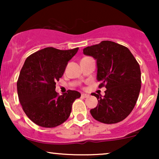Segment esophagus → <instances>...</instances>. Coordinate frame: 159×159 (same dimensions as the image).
<instances>
[{"label":"esophagus","instance_id":"1","mask_svg":"<svg viewBox=\"0 0 159 159\" xmlns=\"http://www.w3.org/2000/svg\"><path fill=\"white\" fill-rule=\"evenodd\" d=\"M81 96L84 98H87L90 96V95L87 94V93H81Z\"/></svg>","mask_w":159,"mask_h":159}]
</instances>
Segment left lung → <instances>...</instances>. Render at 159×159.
Instances as JSON below:
<instances>
[{"label":"left lung","mask_w":159,"mask_h":159,"mask_svg":"<svg viewBox=\"0 0 159 159\" xmlns=\"http://www.w3.org/2000/svg\"><path fill=\"white\" fill-rule=\"evenodd\" d=\"M97 63L98 87H105V95L93 93L98 105L90 110L95 120L105 124L123 121L135 106L141 87L139 63L129 49L111 41H102L83 50Z\"/></svg>","instance_id":"1"}]
</instances>
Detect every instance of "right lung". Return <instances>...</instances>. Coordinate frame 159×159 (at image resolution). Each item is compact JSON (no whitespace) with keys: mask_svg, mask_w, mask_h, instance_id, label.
<instances>
[{"mask_svg":"<svg viewBox=\"0 0 159 159\" xmlns=\"http://www.w3.org/2000/svg\"><path fill=\"white\" fill-rule=\"evenodd\" d=\"M78 50L48 47L27 57L18 78L17 91L23 111L36 125H61L69 118L75 100L81 97L75 90H69L61 96L55 91L56 83Z\"/></svg>","mask_w":159,"mask_h":159,"instance_id":"1","label":"right lung"}]
</instances>
